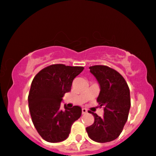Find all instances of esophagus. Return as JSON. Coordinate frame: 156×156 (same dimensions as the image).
I'll use <instances>...</instances> for the list:
<instances>
[{"instance_id": "34e87169", "label": "esophagus", "mask_w": 156, "mask_h": 156, "mask_svg": "<svg viewBox=\"0 0 156 156\" xmlns=\"http://www.w3.org/2000/svg\"><path fill=\"white\" fill-rule=\"evenodd\" d=\"M87 112H88V110L86 109H85V108H83V109H82V114H86V113H87Z\"/></svg>"}]
</instances>
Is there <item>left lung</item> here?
Masks as SVG:
<instances>
[{
  "mask_svg": "<svg viewBox=\"0 0 156 156\" xmlns=\"http://www.w3.org/2000/svg\"><path fill=\"white\" fill-rule=\"evenodd\" d=\"M100 86L97 102L104 107V117L92 113L94 122L86 127L88 135L97 143H107L121 134L130 109V94L125 78L117 70L106 66L89 67Z\"/></svg>",
  "mask_w": 156,
  "mask_h": 156,
  "instance_id": "obj_1",
  "label": "left lung"
}]
</instances>
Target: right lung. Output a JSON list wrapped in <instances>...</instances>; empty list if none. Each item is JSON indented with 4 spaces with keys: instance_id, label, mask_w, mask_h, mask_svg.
<instances>
[{
    "instance_id": "1",
    "label": "right lung",
    "mask_w": 156,
    "mask_h": 156,
    "mask_svg": "<svg viewBox=\"0 0 156 156\" xmlns=\"http://www.w3.org/2000/svg\"><path fill=\"white\" fill-rule=\"evenodd\" d=\"M83 67L55 64L37 73L31 82L28 96L31 120L44 140L58 143L68 138L73 122L81 116L80 106L60 108L65 94L70 91L73 80Z\"/></svg>"
}]
</instances>
